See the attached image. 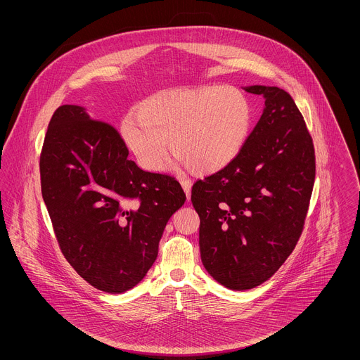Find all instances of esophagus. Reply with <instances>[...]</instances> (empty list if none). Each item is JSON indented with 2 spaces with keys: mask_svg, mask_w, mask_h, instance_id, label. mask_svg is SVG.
<instances>
[{
  "mask_svg": "<svg viewBox=\"0 0 360 360\" xmlns=\"http://www.w3.org/2000/svg\"><path fill=\"white\" fill-rule=\"evenodd\" d=\"M179 182H181V186L184 188V191H185L188 201V200H190V188H191V184H190L188 179H182V178L179 179Z\"/></svg>",
  "mask_w": 360,
  "mask_h": 360,
  "instance_id": "obj_1",
  "label": "esophagus"
}]
</instances>
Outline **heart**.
I'll return each mask as SVG.
<instances>
[{
    "label": "heart",
    "instance_id": "1",
    "mask_svg": "<svg viewBox=\"0 0 360 360\" xmlns=\"http://www.w3.org/2000/svg\"><path fill=\"white\" fill-rule=\"evenodd\" d=\"M137 115L121 120L120 135L143 169L163 170L172 144L176 162L198 175L232 165L254 120L250 100L235 86L159 93L140 103Z\"/></svg>",
    "mask_w": 360,
    "mask_h": 360
}]
</instances>
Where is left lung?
Listing matches in <instances>:
<instances>
[{"label": "left lung", "instance_id": "left-lung-1", "mask_svg": "<svg viewBox=\"0 0 360 360\" xmlns=\"http://www.w3.org/2000/svg\"><path fill=\"white\" fill-rule=\"evenodd\" d=\"M264 108L241 154L191 188L206 271L231 290L254 289L278 271L301 236L314 184L313 141L290 94L245 86Z\"/></svg>", "mask_w": 360, "mask_h": 360}]
</instances>
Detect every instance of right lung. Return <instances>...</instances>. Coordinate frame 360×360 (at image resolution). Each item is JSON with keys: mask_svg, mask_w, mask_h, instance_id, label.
Returning <instances> with one entry per match:
<instances>
[{"mask_svg": "<svg viewBox=\"0 0 360 360\" xmlns=\"http://www.w3.org/2000/svg\"><path fill=\"white\" fill-rule=\"evenodd\" d=\"M40 179L63 255L87 283L110 294L146 276L166 224L186 201L179 182L141 170L119 132L78 105L52 115Z\"/></svg>", "mask_w": 360, "mask_h": 360, "instance_id": "obj_1", "label": "right lung"}]
</instances>
